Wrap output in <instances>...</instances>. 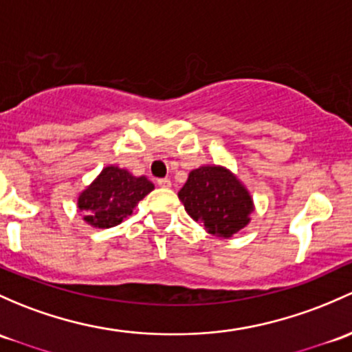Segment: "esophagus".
<instances>
[{
	"instance_id": "obj_1",
	"label": "esophagus",
	"mask_w": 352,
	"mask_h": 352,
	"mask_svg": "<svg viewBox=\"0 0 352 352\" xmlns=\"http://www.w3.org/2000/svg\"><path fill=\"white\" fill-rule=\"evenodd\" d=\"M157 184H158V187H162V188L172 187V182H170V179H158Z\"/></svg>"
}]
</instances>
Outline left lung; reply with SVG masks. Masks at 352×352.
<instances>
[{"mask_svg": "<svg viewBox=\"0 0 352 352\" xmlns=\"http://www.w3.org/2000/svg\"><path fill=\"white\" fill-rule=\"evenodd\" d=\"M179 199L195 223L219 238H232L246 228L254 210L248 188L231 170L221 165L192 170L180 188Z\"/></svg>", "mask_w": 352, "mask_h": 352, "instance_id": "8db88e82", "label": "left lung"}]
</instances>
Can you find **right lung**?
<instances>
[{"instance_id":"right-lung-1","label":"right lung","mask_w":352,"mask_h":352,"mask_svg":"<svg viewBox=\"0 0 352 352\" xmlns=\"http://www.w3.org/2000/svg\"><path fill=\"white\" fill-rule=\"evenodd\" d=\"M153 188L155 186L146 177H135L128 170L109 165L80 192L77 207L84 212V221L92 228H113L131 216L133 209Z\"/></svg>"}]
</instances>
